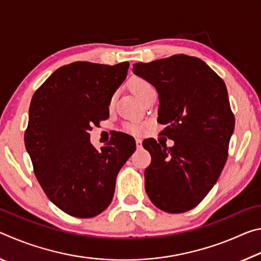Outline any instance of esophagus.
<instances>
[{
  "mask_svg": "<svg viewBox=\"0 0 261 261\" xmlns=\"http://www.w3.org/2000/svg\"><path fill=\"white\" fill-rule=\"evenodd\" d=\"M141 143H143V140L140 138H136V146L137 148H141Z\"/></svg>",
  "mask_w": 261,
  "mask_h": 261,
  "instance_id": "obj_1",
  "label": "esophagus"
}]
</instances>
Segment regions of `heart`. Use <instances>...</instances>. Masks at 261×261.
I'll use <instances>...</instances> for the list:
<instances>
[{
	"label": "heart",
	"mask_w": 261,
	"mask_h": 261,
	"mask_svg": "<svg viewBox=\"0 0 261 261\" xmlns=\"http://www.w3.org/2000/svg\"><path fill=\"white\" fill-rule=\"evenodd\" d=\"M129 86L131 88V91L134 92V94L140 100H143L145 96L151 93V92L155 91V87H154V85L151 82H148L147 79H145L143 77H138V76H135L130 79ZM113 100H114V96L112 98V100H110V102H113ZM143 127H144L143 123L137 120H131L124 124V130L132 135L140 134L141 130H143Z\"/></svg>",
	"instance_id": "heart-1"
}]
</instances>
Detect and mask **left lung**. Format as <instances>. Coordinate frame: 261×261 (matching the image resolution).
Here are the masks:
<instances>
[{
    "label": "left lung",
    "mask_w": 261,
    "mask_h": 261,
    "mask_svg": "<svg viewBox=\"0 0 261 261\" xmlns=\"http://www.w3.org/2000/svg\"><path fill=\"white\" fill-rule=\"evenodd\" d=\"M159 93L158 122L173 147L146 139L152 161L145 190L158 208L183 213L196 207L219 179L228 158L235 116L226 84L204 61L184 54L134 64Z\"/></svg>",
    "instance_id": "1"
}]
</instances>
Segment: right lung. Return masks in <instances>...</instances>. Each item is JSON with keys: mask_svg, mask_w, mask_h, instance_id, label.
Returning <instances> with one entry per match:
<instances>
[{"mask_svg": "<svg viewBox=\"0 0 261 261\" xmlns=\"http://www.w3.org/2000/svg\"><path fill=\"white\" fill-rule=\"evenodd\" d=\"M129 65H63L31 101L24 140L35 177L53 204L71 216L93 218L107 208L118 171L136 151L135 138L124 132L100 151L90 143V131L109 117Z\"/></svg>", "mask_w": 261, "mask_h": 261, "instance_id": "right-lung-1", "label": "right lung"}]
</instances>
